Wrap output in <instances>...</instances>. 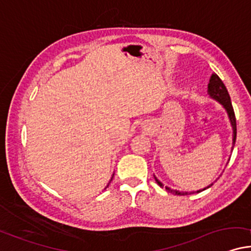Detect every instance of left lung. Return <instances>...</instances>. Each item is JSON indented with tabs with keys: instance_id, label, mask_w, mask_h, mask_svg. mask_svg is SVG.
Wrapping results in <instances>:
<instances>
[{
	"instance_id": "obj_1",
	"label": "left lung",
	"mask_w": 251,
	"mask_h": 251,
	"mask_svg": "<svg viewBox=\"0 0 251 251\" xmlns=\"http://www.w3.org/2000/svg\"><path fill=\"white\" fill-rule=\"evenodd\" d=\"M207 93H208V95L213 99V100L218 101L219 103H220L221 106L225 108V110L227 111L228 119H229L230 126H231V128H233V147H231V150H233L234 149V145H235V142H236V119H235L234 109H233V106H231L230 97H229V94H228L227 88H226L225 83L222 82V80L218 76V74L213 73L212 75H211V79H209L208 89H207ZM153 177H154V180H156L157 184H158L160 187H164L163 182L159 181L158 179H157L156 176H153ZM212 185L213 184L208 185V186H207V187L202 188V190L197 191V192H198V193H199V192H201V191H205L206 188H209V187L212 186ZM165 190L168 191V192H170V193L176 194V196H187V194L194 193V192H182V191H178V190H173V188L169 187V186H165Z\"/></svg>"
}]
</instances>
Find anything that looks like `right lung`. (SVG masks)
I'll return each mask as SVG.
<instances>
[{"mask_svg":"<svg viewBox=\"0 0 251 251\" xmlns=\"http://www.w3.org/2000/svg\"><path fill=\"white\" fill-rule=\"evenodd\" d=\"M113 177H114V176H113ZM113 177H111V179H110V181H111V180H113ZM110 181H109V182H110ZM108 185H109V184H108ZM108 185H107V187H108ZM107 187H106V188H107Z\"/></svg>","mask_w":251,"mask_h":251,"instance_id":"1","label":"right lung"}]
</instances>
